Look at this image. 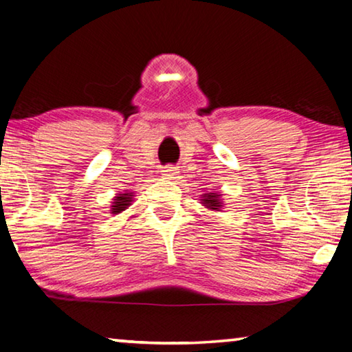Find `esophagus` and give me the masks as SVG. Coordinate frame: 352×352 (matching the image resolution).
I'll return each instance as SVG.
<instances>
[{"label":"esophagus","mask_w":352,"mask_h":352,"mask_svg":"<svg viewBox=\"0 0 352 352\" xmlns=\"http://www.w3.org/2000/svg\"><path fill=\"white\" fill-rule=\"evenodd\" d=\"M162 172H163V177H166V178H174V177L178 174V169L175 168L174 164H168V166H164Z\"/></svg>","instance_id":"esophagus-1"}]
</instances>
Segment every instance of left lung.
Wrapping results in <instances>:
<instances>
[{"mask_svg": "<svg viewBox=\"0 0 352 352\" xmlns=\"http://www.w3.org/2000/svg\"><path fill=\"white\" fill-rule=\"evenodd\" d=\"M219 197H220V194L210 192V194H205V199H201V200H204V204H206L205 206L211 208V210H219V208L222 206V201H220Z\"/></svg>", "mask_w": 352, "mask_h": 352, "instance_id": "1", "label": "left lung"}]
</instances>
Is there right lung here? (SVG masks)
Returning <instances> with one entry per match:
<instances>
[{
	"label": "right lung",
	"mask_w": 352,
	"mask_h": 352,
	"mask_svg": "<svg viewBox=\"0 0 352 352\" xmlns=\"http://www.w3.org/2000/svg\"><path fill=\"white\" fill-rule=\"evenodd\" d=\"M130 201H132V197H130V194H119L118 197L115 199V204H113L111 212L113 214H118V212L124 211L127 206H130Z\"/></svg>",
	"instance_id": "obj_1"
}]
</instances>
